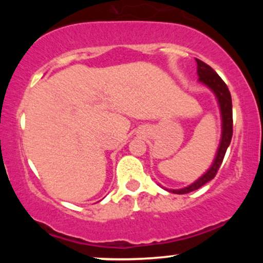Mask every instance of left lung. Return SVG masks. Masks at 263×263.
<instances>
[{
	"label": "left lung",
	"mask_w": 263,
	"mask_h": 263,
	"mask_svg": "<svg viewBox=\"0 0 263 263\" xmlns=\"http://www.w3.org/2000/svg\"><path fill=\"white\" fill-rule=\"evenodd\" d=\"M195 60H197L198 64L199 81L205 84L206 86H209L210 89L215 92L216 98H218L222 119V136L221 141H220L218 153H216V157L215 159H214V163L210 167V170L208 171L203 177L199 178L197 182L193 183L192 185L185 186V188L183 189H171L170 192L174 193V194H186V193L197 190L200 188V186H203L204 184L210 182V180L216 176V173H218L220 165H221L222 163V159H224L225 157L226 149H228L232 138V102L228 85H226L225 81L216 74V71L214 70L211 66L208 65L206 63L201 62L200 59L195 58Z\"/></svg>",
	"instance_id": "left-lung-1"
}]
</instances>
